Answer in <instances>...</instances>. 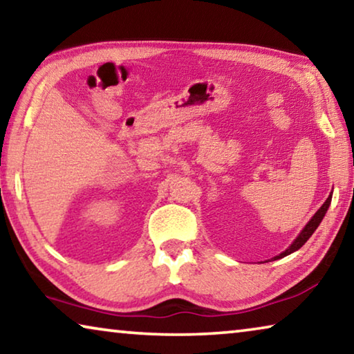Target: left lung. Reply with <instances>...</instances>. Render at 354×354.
<instances>
[{
    "instance_id": "1",
    "label": "left lung",
    "mask_w": 354,
    "mask_h": 354,
    "mask_svg": "<svg viewBox=\"0 0 354 354\" xmlns=\"http://www.w3.org/2000/svg\"><path fill=\"white\" fill-rule=\"evenodd\" d=\"M331 198H333V195H329L328 198H326V201L323 203V206L319 209V211H317L315 214H314V217L309 220V223L303 227V231L299 232L298 234V237L295 239V241H293V243L290 245L289 248H287L286 251H283V253H281L279 256H277V257H273V261H277V259H281V257H284V256H287V254H290V253H293V251H297V250H299L303 247L304 243L308 242V239L314 234V231L317 230V226H319L320 223H322V220H323V217H325V214H326V211H328V207H329V205H331Z\"/></svg>"
}]
</instances>
